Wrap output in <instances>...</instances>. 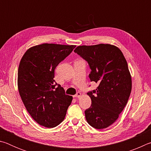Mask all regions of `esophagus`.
<instances>
[{
	"mask_svg": "<svg viewBox=\"0 0 151 151\" xmlns=\"http://www.w3.org/2000/svg\"><path fill=\"white\" fill-rule=\"evenodd\" d=\"M81 93L78 92V93H76L75 95H74V97H75V98H79V97L81 96Z\"/></svg>",
	"mask_w": 151,
	"mask_h": 151,
	"instance_id": "34e87169",
	"label": "esophagus"
}]
</instances>
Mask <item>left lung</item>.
<instances>
[{
    "instance_id": "obj_1",
    "label": "left lung",
    "mask_w": 151,
    "mask_h": 151,
    "mask_svg": "<svg viewBox=\"0 0 151 151\" xmlns=\"http://www.w3.org/2000/svg\"><path fill=\"white\" fill-rule=\"evenodd\" d=\"M74 52L88 63L90 80L99 84L87 93L92 103L85 111L86 121L94 129H105L119 118L131 94L127 60L118 47L109 44L78 46Z\"/></svg>"
}]
</instances>
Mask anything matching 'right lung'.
<instances>
[{
    "mask_svg": "<svg viewBox=\"0 0 151 151\" xmlns=\"http://www.w3.org/2000/svg\"><path fill=\"white\" fill-rule=\"evenodd\" d=\"M75 45L42 44L30 48L18 70L20 96L30 115L40 125L57 127L65 119L73 97L54 80L55 70Z\"/></svg>",
    "mask_w": 151,
    "mask_h": 151,
    "instance_id": "right-lung-1",
    "label": "right lung"
}]
</instances>
